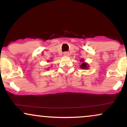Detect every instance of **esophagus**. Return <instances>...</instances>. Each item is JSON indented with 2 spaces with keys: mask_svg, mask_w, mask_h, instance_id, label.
I'll return each mask as SVG.
<instances>
[{
  "mask_svg": "<svg viewBox=\"0 0 127 127\" xmlns=\"http://www.w3.org/2000/svg\"><path fill=\"white\" fill-rule=\"evenodd\" d=\"M63 55H64V56H65V57H68V55H69V53H68V52L65 51L63 53Z\"/></svg>",
  "mask_w": 127,
  "mask_h": 127,
  "instance_id": "obj_1",
  "label": "esophagus"
}]
</instances>
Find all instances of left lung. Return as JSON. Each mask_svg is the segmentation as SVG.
Masks as SVG:
<instances>
[{
  "label": "left lung",
  "instance_id": "1",
  "mask_svg": "<svg viewBox=\"0 0 127 127\" xmlns=\"http://www.w3.org/2000/svg\"><path fill=\"white\" fill-rule=\"evenodd\" d=\"M81 61L82 62L83 60H81ZM80 66H81V68H85V69H86V68H88V65H87V64L85 63H83Z\"/></svg>",
  "mask_w": 127,
  "mask_h": 127
}]
</instances>
